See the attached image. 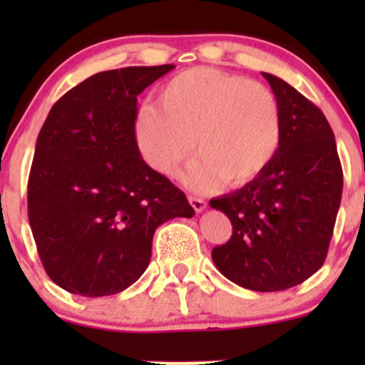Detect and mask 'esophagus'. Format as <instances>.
I'll list each match as a JSON object with an SVG mask.
<instances>
[{
  "instance_id": "34e87169",
  "label": "esophagus",
  "mask_w": 365,
  "mask_h": 365,
  "mask_svg": "<svg viewBox=\"0 0 365 365\" xmlns=\"http://www.w3.org/2000/svg\"><path fill=\"white\" fill-rule=\"evenodd\" d=\"M189 203L192 205V208L196 210L197 213L205 212V210H206V201H205V200H201V197H194V196H190V197H189Z\"/></svg>"
}]
</instances>
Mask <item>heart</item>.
<instances>
[{
	"mask_svg": "<svg viewBox=\"0 0 365 365\" xmlns=\"http://www.w3.org/2000/svg\"><path fill=\"white\" fill-rule=\"evenodd\" d=\"M157 106L135 118V139L146 162L168 178L180 175L196 145L201 157L187 176L194 190L220 183L244 187L274 160L281 113L274 93L247 77L194 67L165 81Z\"/></svg>",
	"mask_w": 365,
	"mask_h": 365,
	"instance_id": "b5f03b06",
	"label": "heart"
}]
</instances>
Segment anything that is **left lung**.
I'll use <instances>...</instances> for the list:
<instances>
[{"label": "left lung", "mask_w": 365, "mask_h": 365, "mask_svg": "<svg viewBox=\"0 0 365 365\" xmlns=\"http://www.w3.org/2000/svg\"><path fill=\"white\" fill-rule=\"evenodd\" d=\"M281 113L274 160L254 182L210 206L233 235L212 259L224 277L252 292H282L322 268L342 194V169L325 114L281 77L263 72Z\"/></svg>", "instance_id": "1"}]
</instances>
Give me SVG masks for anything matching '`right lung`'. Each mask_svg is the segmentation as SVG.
Segmentation results:
<instances>
[{
	"mask_svg": "<svg viewBox=\"0 0 365 365\" xmlns=\"http://www.w3.org/2000/svg\"><path fill=\"white\" fill-rule=\"evenodd\" d=\"M175 67L95 73L51 108L36 139L28 217L47 275L65 292L108 297L148 268L153 233L194 215L135 143L138 95Z\"/></svg>",
	"mask_w": 365,
	"mask_h": 365,
	"instance_id": "obj_1",
	"label": "right lung"
}]
</instances>
